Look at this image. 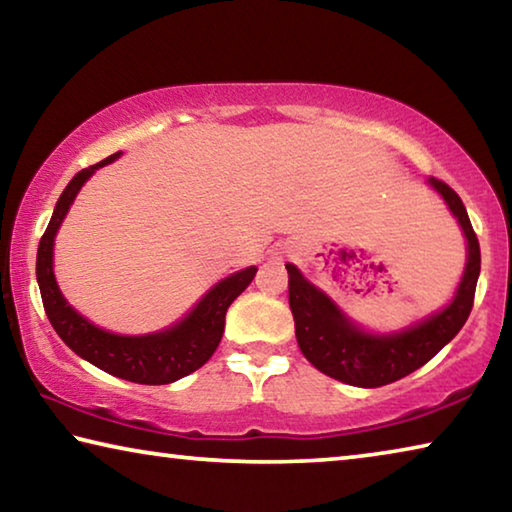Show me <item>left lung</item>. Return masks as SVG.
Returning <instances> with one entry per match:
<instances>
[{"mask_svg": "<svg viewBox=\"0 0 512 512\" xmlns=\"http://www.w3.org/2000/svg\"><path fill=\"white\" fill-rule=\"evenodd\" d=\"M445 198L467 237V266L452 305L402 334L372 336L354 327L339 307L309 284L293 264L289 271V305L296 320V339L309 363L325 375L350 386L377 388L411 375L431 361L461 332L474 305L476 280L481 273V248L465 205L452 187L429 178Z\"/></svg>", "mask_w": 512, "mask_h": 512, "instance_id": "left-lung-1", "label": "left lung"}]
</instances>
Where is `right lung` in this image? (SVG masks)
<instances>
[{"instance_id": "1", "label": "right lung", "mask_w": 512, "mask_h": 512, "mask_svg": "<svg viewBox=\"0 0 512 512\" xmlns=\"http://www.w3.org/2000/svg\"><path fill=\"white\" fill-rule=\"evenodd\" d=\"M115 158H119V153H112L110 158L76 173L58 198L54 216H51L45 235L40 239L36 259L42 305H45L47 318L54 325L56 334L85 361L94 363V366L108 372V375L135 381V384H171V381L187 377L189 372L201 368L212 357L214 350L219 348L225 327V311L232 305V300L253 282L257 268L250 266L246 271L225 277L212 291H207V296L198 302L192 314L160 334H110L76 314L67 305L63 293L58 291L54 259H51L54 257V237L85 180L92 176L94 169L103 167V164Z\"/></svg>"}]
</instances>
